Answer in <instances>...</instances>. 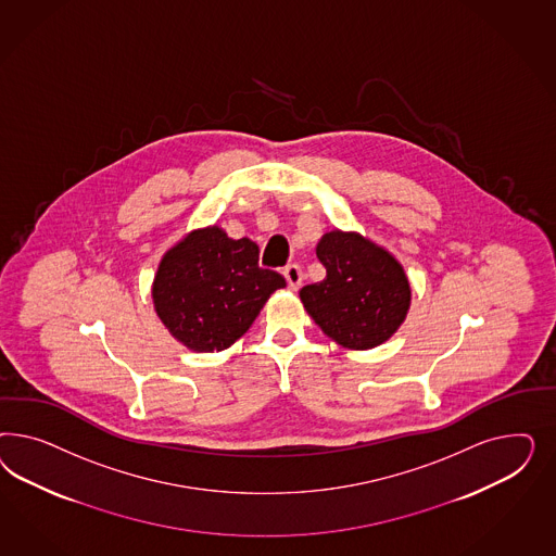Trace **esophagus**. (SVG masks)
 Returning a JSON list of instances; mask_svg holds the SVG:
<instances>
[{
    "mask_svg": "<svg viewBox=\"0 0 556 556\" xmlns=\"http://www.w3.org/2000/svg\"><path fill=\"white\" fill-rule=\"evenodd\" d=\"M283 277H286L289 289L298 291L303 281L302 267L300 265H287L286 269H283Z\"/></svg>",
    "mask_w": 556,
    "mask_h": 556,
    "instance_id": "1",
    "label": "esophagus"
}]
</instances>
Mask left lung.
Returning <instances> with one entry per match:
<instances>
[{
  "instance_id": "8db88e82",
  "label": "left lung",
  "mask_w": 556,
  "mask_h": 556,
  "mask_svg": "<svg viewBox=\"0 0 556 556\" xmlns=\"http://www.w3.org/2000/svg\"><path fill=\"white\" fill-rule=\"evenodd\" d=\"M316 254L326 277L300 291L312 320L351 351H369L388 342L412 305L402 263L369 238L338 228L321 236Z\"/></svg>"
}]
</instances>
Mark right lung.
Listing matches in <instances>:
<instances>
[{
	"mask_svg": "<svg viewBox=\"0 0 556 556\" xmlns=\"http://www.w3.org/2000/svg\"><path fill=\"white\" fill-rule=\"evenodd\" d=\"M283 287L279 273L258 267L251 238L232 240L214 224L187 232L163 254L151 295L170 337L193 353H219Z\"/></svg>",
	"mask_w": 556,
	"mask_h": 556,
	"instance_id": "1",
	"label": "right lung"
}]
</instances>
